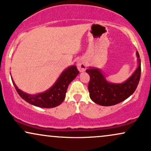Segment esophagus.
Returning a JSON list of instances; mask_svg holds the SVG:
<instances>
[{"mask_svg": "<svg viewBox=\"0 0 151 151\" xmlns=\"http://www.w3.org/2000/svg\"><path fill=\"white\" fill-rule=\"evenodd\" d=\"M77 67L79 72H84L86 69V65L83 60H79L77 63Z\"/></svg>", "mask_w": 151, "mask_h": 151, "instance_id": "1", "label": "esophagus"}]
</instances>
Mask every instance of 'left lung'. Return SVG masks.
Listing matches in <instances>:
<instances>
[{
	"label": "left lung",
	"mask_w": 151,
	"mask_h": 151,
	"mask_svg": "<svg viewBox=\"0 0 151 151\" xmlns=\"http://www.w3.org/2000/svg\"><path fill=\"white\" fill-rule=\"evenodd\" d=\"M138 66L129 79L123 83H111L106 79L101 70L90 67L86 70L90 77L88 85L91 99L101 106H109L124 101L136 91L141 77V59L136 52Z\"/></svg>",
	"instance_id": "left-lung-1"
}]
</instances>
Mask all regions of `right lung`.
<instances>
[{
	"label": "right lung",
	"instance_id": "right-lung-1",
	"mask_svg": "<svg viewBox=\"0 0 151 151\" xmlns=\"http://www.w3.org/2000/svg\"><path fill=\"white\" fill-rule=\"evenodd\" d=\"M79 73V72L75 65L70 66L62 72L55 84L50 89L36 94H29L22 91L18 89L13 78L11 79L17 92L20 97L27 103L41 108H54L63 102L69 84L71 81L74 80Z\"/></svg>",
	"mask_w": 151,
	"mask_h": 151
}]
</instances>
